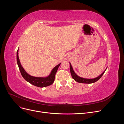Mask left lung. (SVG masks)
I'll use <instances>...</instances> for the list:
<instances>
[{
    "label": "left lung",
    "instance_id": "obj_1",
    "mask_svg": "<svg viewBox=\"0 0 124 124\" xmlns=\"http://www.w3.org/2000/svg\"><path fill=\"white\" fill-rule=\"evenodd\" d=\"M70 73L71 74V76H72V78L73 79L76 81V82H78V83H86V84H91V83H95V82H97L98 80H99L100 78H101L103 76V74H104L105 71H104V72L103 73L100 74L99 76L98 77H97L94 78H91V79H89V78H81L79 76H78V75L74 72V71H73V69L72 67V66H71V63H70Z\"/></svg>",
    "mask_w": 124,
    "mask_h": 124
}]
</instances>
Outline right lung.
Instances as JSON below:
<instances>
[{"mask_svg": "<svg viewBox=\"0 0 124 124\" xmlns=\"http://www.w3.org/2000/svg\"><path fill=\"white\" fill-rule=\"evenodd\" d=\"M18 50H17V53H16L17 63L22 77H23V78L26 81H27L28 82H29V83L33 85L39 87H46V86L51 85L53 83L55 80L56 73L57 72L58 67L60 66V65H61V63H59L58 65L55 66L53 69V70H52L50 74L47 77L41 78V77H32V76H30L29 74H28L27 72H26L25 70L23 68V67L22 66L21 62H20L19 58H18Z\"/></svg>", "mask_w": 124, "mask_h": 124, "instance_id": "obj_1", "label": "right lung"}]
</instances>
